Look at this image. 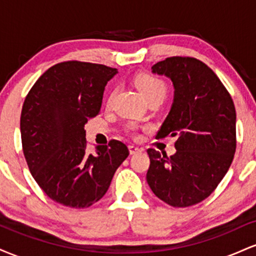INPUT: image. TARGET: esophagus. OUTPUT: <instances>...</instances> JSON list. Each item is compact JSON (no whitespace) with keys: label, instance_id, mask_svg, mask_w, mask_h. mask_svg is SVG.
I'll list each match as a JSON object with an SVG mask.
<instances>
[{"label":"esophagus","instance_id":"esophagus-1","mask_svg":"<svg viewBox=\"0 0 256 256\" xmlns=\"http://www.w3.org/2000/svg\"><path fill=\"white\" fill-rule=\"evenodd\" d=\"M128 150H130V154L131 155H134V154H137V152H142V149L138 148V146H136L131 144V146H128Z\"/></svg>","mask_w":256,"mask_h":256}]
</instances>
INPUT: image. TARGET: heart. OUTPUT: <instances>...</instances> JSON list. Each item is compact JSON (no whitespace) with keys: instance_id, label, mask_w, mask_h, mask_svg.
I'll return each instance as SVG.
<instances>
[{"instance_id":"b5f03b06","label":"heart","mask_w":256,"mask_h":256,"mask_svg":"<svg viewBox=\"0 0 256 256\" xmlns=\"http://www.w3.org/2000/svg\"><path fill=\"white\" fill-rule=\"evenodd\" d=\"M137 89L142 94V96L146 101L152 98H165L166 95V84L160 78L150 74H140L134 79Z\"/></svg>"}]
</instances>
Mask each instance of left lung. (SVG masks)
Returning a JSON list of instances; mask_svg holds the SVG:
<instances>
[{"label":"left lung","instance_id":"obj_1","mask_svg":"<svg viewBox=\"0 0 256 256\" xmlns=\"http://www.w3.org/2000/svg\"><path fill=\"white\" fill-rule=\"evenodd\" d=\"M172 82L173 102L156 138L177 137L174 155L148 149L146 182L173 207H189L214 192L236 150V110L228 90L207 64L173 56L152 67Z\"/></svg>","mask_w":256,"mask_h":256}]
</instances>
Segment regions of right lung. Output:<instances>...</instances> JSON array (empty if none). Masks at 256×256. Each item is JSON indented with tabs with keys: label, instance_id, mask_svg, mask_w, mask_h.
I'll use <instances>...</instances> for the list:
<instances>
[{
	"label": "right lung",
	"instance_id": "1",
	"mask_svg": "<svg viewBox=\"0 0 256 256\" xmlns=\"http://www.w3.org/2000/svg\"><path fill=\"white\" fill-rule=\"evenodd\" d=\"M118 73L104 64L67 61L40 76L20 118L22 150L32 177L52 201L90 207L107 192L128 149L119 140L85 152L84 126L101 110L106 85Z\"/></svg>",
	"mask_w": 256,
	"mask_h": 256
}]
</instances>
